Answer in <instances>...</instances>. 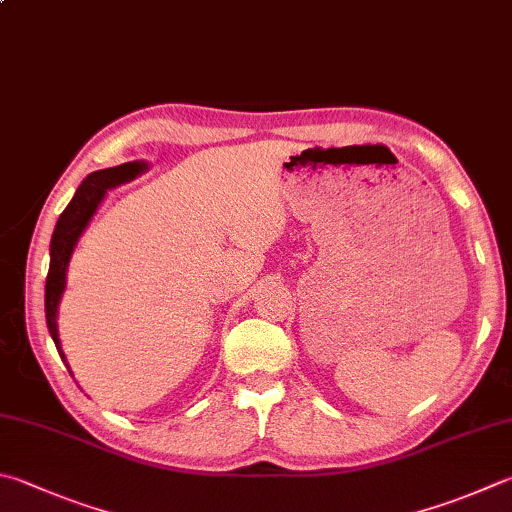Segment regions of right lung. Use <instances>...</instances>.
Masks as SVG:
<instances>
[{
    "instance_id": "right-lung-1",
    "label": "right lung",
    "mask_w": 512,
    "mask_h": 512,
    "mask_svg": "<svg viewBox=\"0 0 512 512\" xmlns=\"http://www.w3.org/2000/svg\"><path fill=\"white\" fill-rule=\"evenodd\" d=\"M144 169H147V165H142V162H127V165L89 173V176L82 180V185L77 187L69 207L62 211L60 220H57L53 238H51V267H48V276H46L44 307H46L48 332L53 336V343L57 347V352H60L62 361H66V356L60 345V334H57V305L62 301L64 287H66V267H69L73 249L77 245V240H80L82 231L86 229V225L91 223L93 214L98 211L106 191L122 185V182L133 180ZM66 368H69V363H66Z\"/></svg>"
}]
</instances>
